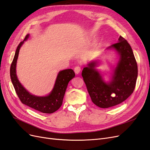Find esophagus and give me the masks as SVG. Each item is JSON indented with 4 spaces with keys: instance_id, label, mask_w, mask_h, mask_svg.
<instances>
[{
    "instance_id": "1",
    "label": "esophagus",
    "mask_w": 150,
    "mask_h": 150,
    "mask_svg": "<svg viewBox=\"0 0 150 150\" xmlns=\"http://www.w3.org/2000/svg\"><path fill=\"white\" fill-rule=\"evenodd\" d=\"M81 71V67L79 66H76L74 67V72L76 74H79Z\"/></svg>"
}]
</instances>
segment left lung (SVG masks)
<instances>
[{"instance_id":"left-lung-1","label":"left lung","mask_w":150,"mask_h":150,"mask_svg":"<svg viewBox=\"0 0 150 150\" xmlns=\"http://www.w3.org/2000/svg\"><path fill=\"white\" fill-rule=\"evenodd\" d=\"M118 42L108 49L114 48L120 59L112 80L106 84L94 69L91 62L82 71V76L93 103L99 108H108L125 101L134 91L138 77V66L133 50L127 40L120 36Z\"/></svg>"}]
</instances>
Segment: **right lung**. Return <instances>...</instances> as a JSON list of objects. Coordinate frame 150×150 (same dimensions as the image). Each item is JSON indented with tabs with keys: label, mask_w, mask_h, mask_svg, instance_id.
<instances>
[{
	"label": "right lung",
	"mask_w": 150,
	"mask_h": 150,
	"mask_svg": "<svg viewBox=\"0 0 150 150\" xmlns=\"http://www.w3.org/2000/svg\"><path fill=\"white\" fill-rule=\"evenodd\" d=\"M28 38L29 34L26 35L23 41H21L17 47L15 56L10 68V75L12 83L14 87L16 94L22 104L41 112L51 114L56 111L61 106L67 84L72 78H74L75 73L74 71L71 69L60 71L57 75L53 90L47 96H35L28 93L19 83L16 72V62L18 56H19V49L22 44Z\"/></svg>",
	"instance_id": "add662e5"
}]
</instances>
